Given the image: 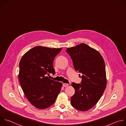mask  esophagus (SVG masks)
<instances>
[{
  "label": "esophagus",
  "instance_id": "1",
  "mask_svg": "<svg viewBox=\"0 0 126 126\" xmlns=\"http://www.w3.org/2000/svg\"><path fill=\"white\" fill-rule=\"evenodd\" d=\"M69 86V84H68V83H64L63 84V86L64 87H67V86Z\"/></svg>",
  "mask_w": 126,
  "mask_h": 126
}]
</instances>
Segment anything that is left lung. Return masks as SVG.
Listing matches in <instances>:
<instances>
[{
    "label": "left lung",
    "mask_w": 126,
    "mask_h": 126,
    "mask_svg": "<svg viewBox=\"0 0 126 126\" xmlns=\"http://www.w3.org/2000/svg\"><path fill=\"white\" fill-rule=\"evenodd\" d=\"M66 52L76 71L82 74L81 84L72 83L75 93L71 98V104L78 110H89L97 103L106 87L104 59L97 50L83 43L67 48Z\"/></svg>",
    "instance_id": "left-lung-1"
}]
</instances>
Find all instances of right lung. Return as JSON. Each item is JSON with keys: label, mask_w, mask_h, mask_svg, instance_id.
<instances>
[{"label": "right lung", "mask_w": 126, "mask_h": 126, "mask_svg": "<svg viewBox=\"0 0 126 126\" xmlns=\"http://www.w3.org/2000/svg\"><path fill=\"white\" fill-rule=\"evenodd\" d=\"M62 48L36 46L26 52L19 63L18 78L25 95L35 107L43 109L52 105L62 83L46 75L55 74L53 60Z\"/></svg>", "instance_id": "right-lung-1"}]
</instances>
